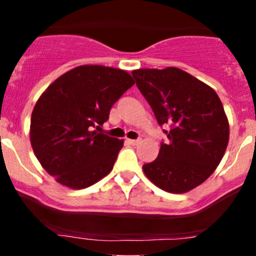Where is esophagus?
Returning a JSON list of instances; mask_svg holds the SVG:
<instances>
[{"label": "esophagus", "mask_w": 256, "mask_h": 256, "mask_svg": "<svg viewBox=\"0 0 256 256\" xmlns=\"http://www.w3.org/2000/svg\"><path fill=\"white\" fill-rule=\"evenodd\" d=\"M128 140V143H130V144H132V146H136V144H138V143L140 142V140Z\"/></svg>", "instance_id": "1"}]
</instances>
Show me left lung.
Wrapping results in <instances>:
<instances>
[{"instance_id":"left-lung-1","label":"left lung","mask_w":256,"mask_h":256,"mask_svg":"<svg viewBox=\"0 0 256 256\" xmlns=\"http://www.w3.org/2000/svg\"><path fill=\"white\" fill-rule=\"evenodd\" d=\"M132 76L168 138L143 171L167 192H190L225 154L230 130L222 101L212 88L177 67L134 70Z\"/></svg>"}]
</instances>
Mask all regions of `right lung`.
<instances>
[{
    "instance_id": "right-lung-1",
    "label": "right lung",
    "mask_w": 256,
    "mask_h": 256,
    "mask_svg": "<svg viewBox=\"0 0 256 256\" xmlns=\"http://www.w3.org/2000/svg\"><path fill=\"white\" fill-rule=\"evenodd\" d=\"M134 84L126 71L84 64L58 77L38 98L31 116L34 155L49 174L71 189H84L108 174L124 140L94 130Z\"/></svg>"
}]
</instances>
